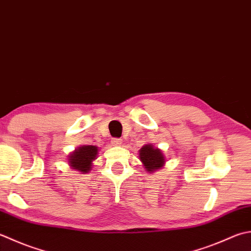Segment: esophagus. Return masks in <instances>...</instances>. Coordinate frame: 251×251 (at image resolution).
<instances>
[{
	"mask_svg": "<svg viewBox=\"0 0 251 251\" xmlns=\"http://www.w3.org/2000/svg\"><path fill=\"white\" fill-rule=\"evenodd\" d=\"M122 139L121 138H113L111 140V145L112 146H121L122 145Z\"/></svg>",
	"mask_w": 251,
	"mask_h": 251,
	"instance_id": "34e87169",
	"label": "esophagus"
}]
</instances>
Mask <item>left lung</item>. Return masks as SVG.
Instances as JSON below:
<instances>
[{
    "instance_id": "left-lung-1",
    "label": "left lung",
    "mask_w": 251,
    "mask_h": 251,
    "mask_svg": "<svg viewBox=\"0 0 251 251\" xmlns=\"http://www.w3.org/2000/svg\"><path fill=\"white\" fill-rule=\"evenodd\" d=\"M139 159L144 163L147 172L152 173L155 170L161 169L164 164V155L158 148H153L152 145H146L139 150Z\"/></svg>"
}]
</instances>
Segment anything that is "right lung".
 <instances>
[{
    "label": "right lung",
    "instance_id": "obj_1",
    "mask_svg": "<svg viewBox=\"0 0 251 251\" xmlns=\"http://www.w3.org/2000/svg\"><path fill=\"white\" fill-rule=\"evenodd\" d=\"M98 148L95 146H82L79 147L70 156V164L75 170L82 173H88L91 169L92 161L96 159Z\"/></svg>",
    "mask_w": 251,
    "mask_h": 251
}]
</instances>
